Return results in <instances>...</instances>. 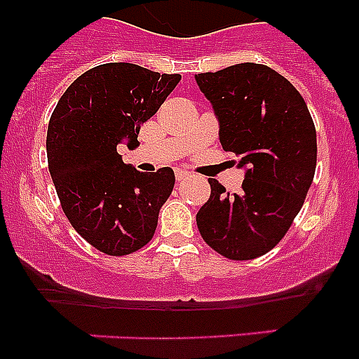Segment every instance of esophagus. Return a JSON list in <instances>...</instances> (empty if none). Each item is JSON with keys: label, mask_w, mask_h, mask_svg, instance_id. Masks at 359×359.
Masks as SVG:
<instances>
[{"label": "esophagus", "mask_w": 359, "mask_h": 359, "mask_svg": "<svg viewBox=\"0 0 359 359\" xmlns=\"http://www.w3.org/2000/svg\"><path fill=\"white\" fill-rule=\"evenodd\" d=\"M187 176H189V172H187V170L176 169V180H177V182H180V180H183V177H187Z\"/></svg>", "instance_id": "obj_1"}]
</instances>
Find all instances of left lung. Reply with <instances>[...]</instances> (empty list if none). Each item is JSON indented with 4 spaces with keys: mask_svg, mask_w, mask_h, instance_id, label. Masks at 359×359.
I'll return each instance as SVG.
<instances>
[{
    "mask_svg": "<svg viewBox=\"0 0 359 359\" xmlns=\"http://www.w3.org/2000/svg\"><path fill=\"white\" fill-rule=\"evenodd\" d=\"M196 82L214 106L221 145L246 169L239 194L208 180L199 233L226 259L250 261L273 250L302 208L316 169L315 123L297 88L264 65L198 73Z\"/></svg>",
    "mask_w": 359,
    "mask_h": 359,
    "instance_id": "left-lung-1",
    "label": "left lung"
}]
</instances>
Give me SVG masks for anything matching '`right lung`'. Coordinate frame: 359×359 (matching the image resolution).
I'll return each instance as SVG.
<instances>
[{
    "label": "right lung",
    "instance_id": "right-lung-1",
    "mask_svg": "<svg viewBox=\"0 0 359 359\" xmlns=\"http://www.w3.org/2000/svg\"><path fill=\"white\" fill-rule=\"evenodd\" d=\"M180 81L177 73L107 62L75 79L53 109L46 154L57 196L77 233L106 255L138 252L154 236L174 170L140 172L116 145H138L142 123Z\"/></svg>",
    "mask_w": 359,
    "mask_h": 359
}]
</instances>
